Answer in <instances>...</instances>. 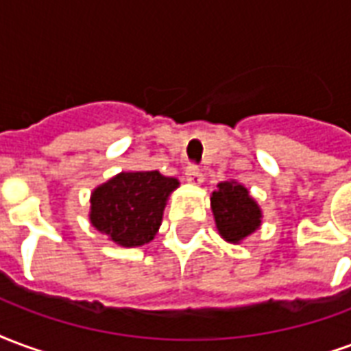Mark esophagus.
<instances>
[{
    "mask_svg": "<svg viewBox=\"0 0 351 351\" xmlns=\"http://www.w3.org/2000/svg\"><path fill=\"white\" fill-rule=\"evenodd\" d=\"M185 176L189 183H194V185H200V183H204V173H202V170L198 168V166H193V165L186 166Z\"/></svg>",
    "mask_w": 351,
    "mask_h": 351,
    "instance_id": "34e87169",
    "label": "esophagus"
}]
</instances>
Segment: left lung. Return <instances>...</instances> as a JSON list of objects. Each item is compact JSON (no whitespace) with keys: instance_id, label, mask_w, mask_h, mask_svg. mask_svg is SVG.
<instances>
[{"instance_id":"left-lung-1","label":"left lung","mask_w":351,"mask_h":351,"mask_svg":"<svg viewBox=\"0 0 351 351\" xmlns=\"http://www.w3.org/2000/svg\"><path fill=\"white\" fill-rule=\"evenodd\" d=\"M211 193V211L219 235L226 243L239 245L262 226V207L250 196L249 189L235 179L222 181Z\"/></svg>"}]
</instances>
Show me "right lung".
Returning <instances> with one entry per match:
<instances>
[{
	"instance_id": "1",
	"label": "right lung",
	"mask_w": 351,
	"mask_h": 351,
	"mask_svg": "<svg viewBox=\"0 0 351 351\" xmlns=\"http://www.w3.org/2000/svg\"><path fill=\"white\" fill-rule=\"evenodd\" d=\"M179 179L149 172H119L93 189L89 222L119 247L132 249L153 241L170 194Z\"/></svg>"
}]
</instances>
